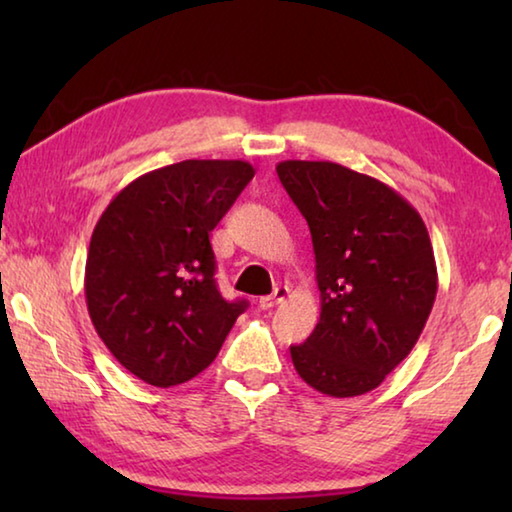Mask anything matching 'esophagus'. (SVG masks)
Masks as SVG:
<instances>
[{
  "instance_id": "1",
  "label": "esophagus",
  "mask_w": 512,
  "mask_h": 512,
  "mask_svg": "<svg viewBox=\"0 0 512 512\" xmlns=\"http://www.w3.org/2000/svg\"><path fill=\"white\" fill-rule=\"evenodd\" d=\"M289 296V287H275V291L271 293V296H264V298H259L257 300V305H259V309H271V307H275V305H280V302Z\"/></svg>"
}]
</instances>
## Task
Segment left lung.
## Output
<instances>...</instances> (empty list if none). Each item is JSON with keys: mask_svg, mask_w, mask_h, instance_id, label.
I'll use <instances>...</instances> for the list:
<instances>
[{"mask_svg": "<svg viewBox=\"0 0 512 512\" xmlns=\"http://www.w3.org/2000/svg\"><path fill=\"white\" fill-rule=\"evenodd\" d=\"M275 169L307 219L320 291V320L305 343L291 345L293 366L323 395L368 393L409 357L436 300L427 225L366 173L309 160Z\"/></svg>", "mask_w": 512, "mask_h": 512, "instance_id": "obj_1", "label": "left lung"}]
</instances>
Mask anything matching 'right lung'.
Wrapping results in <instances>:
<instances>
[{"label":"right lung","instance_id":"add662e5","mask_svg":"<svg viewBox=\"0 0 512 512\" xmlns=\"http://www.w3.org/2000/svg\"><path fill=\"white\" fill-rule=\"evenodd\" d=\"M253 176L244 160H183L133 180L101 214L85 302L112 357L146 384L203 372L248 307L216 289L210 232Z\"/></svg>","mask_w":512,"mask_h":512}]
</instances>
